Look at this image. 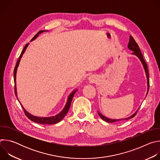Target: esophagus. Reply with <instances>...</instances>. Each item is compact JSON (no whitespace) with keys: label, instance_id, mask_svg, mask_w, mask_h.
<instances>
[{"label":"esophagus","instance_id":"esophagus-1","mask_svg":"<svg viewBox=\"0 0 160 160\" xmlns=\"http://www.w3.org/2000/svg\"><path fill=\"white\" fill-rule=\"evenodd\" d=\"M96 77L94 75H90L88 78V80L90 82V83H94L96 81Z\"/></svg>","mask_w":160,"mask_h":160}]
</instances>
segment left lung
Listing matches in <instances>:
<instances>
[{
    "label": "left lung",
    "mask_w": 160,
    "mask_h": 160,
    "mask_svg": "<svg viewBox=\"0 0 160 160\" xmlns=\"http://www.w3.org/2000/svg\"><path fill=\"white\" fill-rule=\"evenodd\" d=\"M128 49L132 51H133V52L132 53V54L134 55V56H136L137 57H138L139 60L141 61V62H142V64L143 66V68L144 69V71H145V73H146V78H147V86H148V90H147V93H146V96L148 95V91H149V72H148V65L145 61V60L143 58V56L141 53V51L140 50V48L139 47V45H138V43H136V42L135 41L134 38L130 36V40H129V42H128ZM139 109V108H138V109L133 114H132V115L127 118H122V119H111V118H108L106 117H104V115H102V114L98 111V115H99V117L105 122H109V123H113V122H118V121H121V120H129V119H131L132 118L134 117L136 115L137 112L138 111V110Z\"/></svg>",
    "instance_id": "left-lung-1"
}]
</instances>
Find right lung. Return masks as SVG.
<instances>
[{"label":"right lung","instance_id":"right-lung-1","mask_svg":"<svg viewBox=\"0 0 160 160\" xmlns=\"http://www.w3.org/2000/svg\"><path fill=\"white\" fill-rule=\"evenodd\" d=\"M48 30H40L39 31L35 36L31 40V41L32 42L33 40H34L35 39H36L38 36L43 33V32H46ZM29 45V43H28L25 48H23V49H22L21 54H20V56L17 61V63L16 64V66L14 68V84H15V87H14V91H15V95L18 98V94H17V90H16V73H17V70H18V68L19 66V62H20V61H21V59L22 56V55L24 54L27 48H28ZM77 88L75 89L74 90H73L72 92L70 94V95L68 96V99L66 101V104L64 107V108L62 109V111L61 112H59L58 114H57L55 116H52V117H36V116H34L33 115H32V114H30V112H28L25 108L24 107L22 106V105L21 104V102H19L18 98V100L19 101L21 107L22 108V109H23V111L25 113L26 116L32 121L35 122V123H39V124H55V123H57L58 122H59L61 120H62L64 117H65V115L67 114L68 110H69L70 109V105H71V103H72V99H73V98L75 95V94L76 93V92L77 91Z\"/></svg>","mask_w":160,"mask_h":160}]
</instances>
